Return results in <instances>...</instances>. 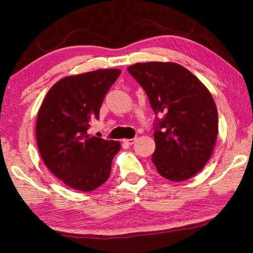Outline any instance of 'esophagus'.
I'll return each mask as SVG.
<instances>
[{"mask_svg": "<svg viewBox=\"0 0 253 253\" xmlns=\"http://www.w3.org/2000/svg\"><path fill=\"white\" fill-rule=\"evenodd\" d=\"M136 142V138H129V139H124V143L127 145H132Z\"/></svg>", "mask_w": 253, "mask_h": 253, "instance_id": "1", "label": "esophagus"}]
</instances>
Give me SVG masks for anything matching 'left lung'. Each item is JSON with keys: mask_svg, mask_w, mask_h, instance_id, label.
<instances>
[{"mask_svg": "<svg viewBox=\"0 0 253 253\" xmlns=\"http://www.w3.org/2000/svg\"><path fill=\"white\" fill-rule=\"evenodd\" d=\"M127 70L142 85L156 115L152 162L157 172L173 182L194 176L211 157L217 136V110L211 93L177 63H136Z\"/></svg>", "mask_w": 253, "mask_h": 253, "instance_id": "left-lung-1", "label": "left lung"}]
</instances>
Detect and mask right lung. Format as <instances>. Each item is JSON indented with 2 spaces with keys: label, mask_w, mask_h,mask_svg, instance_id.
<instances>
[{
  "label": "right lung",
  "mask_w": 253,
  "mask_h": 253,
  "mask_svg": "<svg viewBox=\"0 0 253 253\" xmlns=\"http://www.w3.org/2000/svg\"><path fill=\"white\" fill-rule=\"evenodd\" d=\"M121 74L119 69H100L66 77L51 87L38 113L36 135L42 161L75 190L90 192L102 185L121 149L119 142L87 132Z\"/></svg>",
  "instance_id": "add662e5"
}]
</instances>
